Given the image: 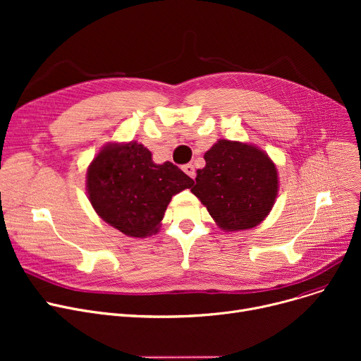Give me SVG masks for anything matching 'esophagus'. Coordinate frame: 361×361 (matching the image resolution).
I'll return each mask as SVG.
<instances>
[{
    "instance_id": "1",
    "label": "esophagus",
    "mask_w": 361,
    "mask_h": 361,
    "mask_svg": "<svg viewBox=\"0 0 361 361\" xmlns=\"http://www.w3.org/2000/svg\"><path fill=\"white\" fill-rule=\"evenodd\" d=\"M183 171H184V173H185L188 177L195 178L196 173H195V166H193V164H185V165H183Z\"/></svg>"
}]
</instances>
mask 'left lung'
<instances>
[{"label":"left lung","instance_id":"1","mask_svg":"<svg viewBox=\"0 0 361 361\" xmlns=\"http://www.w3.org/2000/svg\"><path fill=\"white\" fill-rule=\"evenodd\" d=\"M192 193L225 231L249 230L272 209L278 192L275 164L260 149L218 140L204 154Z\"/></svg>","mask_w":361,"mask_h":361}]
</instances>
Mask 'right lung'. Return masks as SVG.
<instances>
[{
	"instance_id": "1",
	"label": "right lung",
	"mask_w": 361,
	"mask_h": 361,
	"mask_svg": "<svg viewBox=\"0 0 361 361\" xmlns=\"http://www.w3.org/2000/svg\"><path fill=\"white\" fill-rule=\"evenodd\" d=\"M195 181L173 162L155 164L136 142L105 146L87 169V195L97 214L130 237L158 230L174 195Z\"/></svg>"
}]
</instances>
